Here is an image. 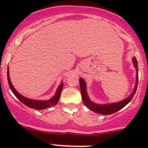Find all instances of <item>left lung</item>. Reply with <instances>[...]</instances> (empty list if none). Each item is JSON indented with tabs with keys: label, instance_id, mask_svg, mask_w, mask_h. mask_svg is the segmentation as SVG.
Instances as JSON below:
<instances>
[{
	"label": "left lung",
	"instance_id": "1",
	"mask_svg": "<svg viewBox=\"0 0 148 148\" xmlns=\"http://www.w3.org/2000/svg\"><path fill=\"white\" fill-rule=\"evenodd\" d=\"M134 65H135V68H136L137 71H138V62H137L136 58L134 57L132 59ZM137 82L136 84H135V89H134L132 95L127 99H124L123 101L117 103H113V104H104V105H100V104H97L91 102L89 100V97H88L87 95H86V83L84 81L82 78L79 79V84H80V89H81V94H82V98L83 103L85 104L86 107L90 109L93 112L97 113H99L101 114H111L113 113L119 111L121 109L123 108L124 107L127 105L131 100H132V97L135 95V92H136L137 87H138V72H137L136 76Z\"/></svg>",
	"mask_w": 148,
	"mask_h": 148
}]
</instances>
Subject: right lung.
Here are the masks:
<instances>
[{
    "instance_id": "obj_1",
    "label": "right lung",
    "mask_w": 148,
    "mask_h": 148,
    "mask_svg": "<svg viewBox=\"0 0 148 148\" xmlns=\"http://www.w3.org/2000/svg\"><path fill=\"white\" fill-rule=\"evenodd\" d=\"M7 77H8V84H9L10 89H11L12 92L14 94L15 96L19 99L23 104H24L25 105L27 106V107H30V108L35 109V110H44V109L48 108V107H53V106L56 105L57 104L58 102H59V99H60L61 93H62V88H63V83L59 85V86L58 87L57 90H56V94L53 96V97H52L51 99H49V100L47 101H36L34 100V99H28V98L24 97L22 96L21 95L18 93L16 89H14V87L12 85L11 82H10V77H9V69L8 68V71H7Z\"/></svg>"
}]
</instances>
